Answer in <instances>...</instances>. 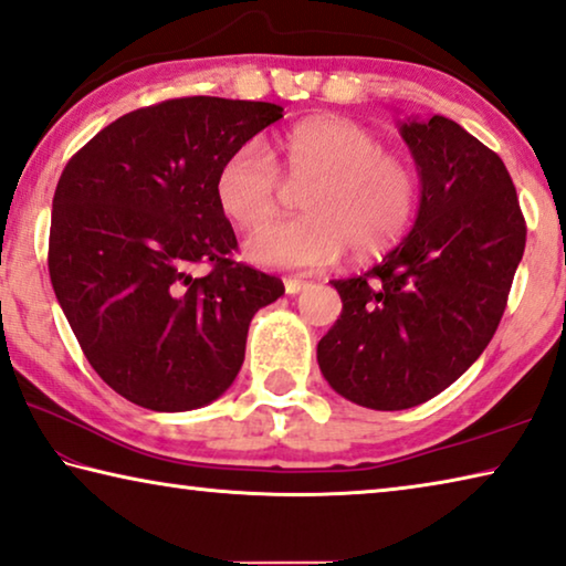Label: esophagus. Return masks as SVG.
<instances>
[{
  "instance_id": "obj_1",
  "label": "esophagus",
  "mask_w": 566,
  "mask_h": 566,
  "mask_svg": "<svg viewBox=\"0 0 566 566\" xmlns=\"http://www.w3.org/2000/svg\"><path fill=\"white\" fill-rule=\"evenodd\" d=\"M283 285H285V293H289V295H298L301 291L308 289L311 283L303 281V277H285Z\"/></svg>"
}]
</instances>
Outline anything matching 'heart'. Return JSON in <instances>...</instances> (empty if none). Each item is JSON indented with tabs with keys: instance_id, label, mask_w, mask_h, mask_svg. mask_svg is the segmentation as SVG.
Returning <instances> with one entry per match:
<instances>
[{
	"instance_id": "1",
	"label": "heart",
	"mask_w": 566,
	"mask_h": 566,
	"mask_svg": "<svg viewBox=\"0 0 566 566\" xmlns=\"http://www.w3.org/2000/svg\"><path fill=\"white\" fill-rule=\"evenodd\" d=\"M303 185V216L271 220L250 230L245 255L261 265L323 268L350 248L370 258L406 233L416 208V175L401 157L381 150L376 135L350 119L318 117L275 137L273 153L261 137L238 145L216 172L222 216L240 228L271 216L281 172Z\"/></svg>"
}]
</instances>
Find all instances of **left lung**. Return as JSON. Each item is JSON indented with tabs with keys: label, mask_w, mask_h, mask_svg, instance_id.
I'll return each instance as SVG.
<instances>
[{
	"label": "left lung",
	"mask_w": 566,
	"mask_h": 566,
	"mask_svg": "<svg viewBox=\"0 0 566 566\" xmlns=\"http://www.w3.org/2000/svg\"><path fill=\"white\" fill-rule=\"evenodd\" d=\"M398 133L419 170L413 228L364 275L331 281L344 311L318 340L333 391L376 411L429 401L484 354L526 243L502 157L441 115Z\"/></svg>",
	"instance_id": "left-lung-1"
}]
</instances>
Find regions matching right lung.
Returning a JSON list of instances; mask_svg holds the SVG:
<instances>
[{
	"instance_id": "right-lung-1",
	"label": "right lung",
	"mask_w": 566,
	"mask_h": 566,
	"mask_svg": "<svg viewBox=\"0 0 566 566\" xmlns=\"http://www.w3.org/2000/svg\"><path fill=\"white\" fill-rule=\"evenodd\" d=\"M283 117L273 102L180 97L127 113L62 170L50 277L90 366L150 411L202 409L233 386L250 321L283 295L235 263L220 163ZM208 262V276L189 268Z\"/></svg>"
}]
</instances>
